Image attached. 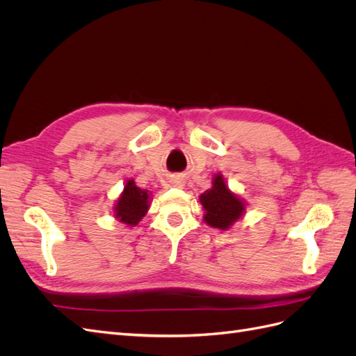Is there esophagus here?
Returning a JSON list of instances; mask_svg holds the SVG:
<instances>
[{
  "label": "esophagus",
  "instance_id": "34e87169",
  "mask_svg": "<svg viewBox=\"0 0 356 356\" xmlns=\"http://www.w3.org/2000/svg\"><path fill=\"white\" fill-rule=\"evenodd\" d=\"M170 182H172V186H177V187H184V181H182V179H178V178H175V179H170Z\"/></svg>",
  "mask_w": 356,
  "mask_h": 356
}]
</instances>
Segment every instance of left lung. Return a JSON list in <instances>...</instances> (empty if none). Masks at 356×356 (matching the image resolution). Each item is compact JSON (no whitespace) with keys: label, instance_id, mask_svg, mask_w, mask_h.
Masks as SVG:
<instances>
[{"label":"left lung","instance_id":"8db88e82","mask_svg":"<svg viewBox=\"0 0 356 356\" xmlns=\"http://www.w3.org/2000/svg\"><path fill=\"white\" fill-rule=\"evenodd\" d=\"M199 202L204 211L203 221L218 230H230L233 224L243 217L248 207V203L225 184L221 174L212 177V187L202 193Z\"/></svg>","mask_w":356,"mask_h":356}]
</instances>
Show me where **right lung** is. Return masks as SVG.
Masks as SVG:
<instances>
[{"mask_svg": "<svg viewBox=\"0 0 356 356\" xmlns=\"http://www.w3.org/2000/svg\"><path fill=\"white\" fill-rule=\"evenodd\" d=\"M149 202H152V191L138 187L135 181L129 178L113 208L114 218L126 224L127 227H135L147 215Z\"/></svg>", "mask_w": 356, "mask_h": 356, "instance_id": "right-lung-1", "label": "right lung"}]
</instances>
